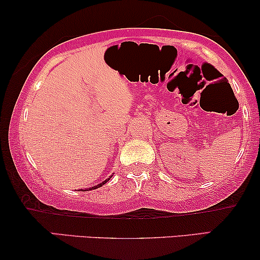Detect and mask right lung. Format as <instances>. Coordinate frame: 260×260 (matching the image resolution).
Here are the masks:
<instances>
[{
  "instance_id": "right-lung-1",
  "label": "right lung",
  "mask_w": 260,
  "mask_h": 260,
  "mask_svg": "<svg viewBox=\"0 0 260 260\" xmlns=\"http://www.w3.org/2000/svg\"><path fill=\"white\" fill-rule=\"evenodd\" d=\"M110 179H111V176H110V177H109V179H106L105 181H103V182H102V183H99V184H97V186H94V187H91V188H88V190H92V189H97V188H99V187H102V186H103V184H105L106 182H108V181H109ZM85 190H86V189H85ZM85 190H83V191H85Z\"/></svg>"
}]
</instances>
